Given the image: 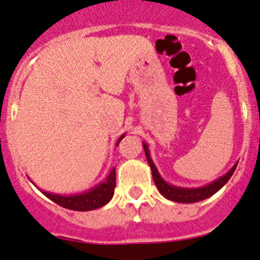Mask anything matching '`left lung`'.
Here are the masks:
<instances>
[{
    "mask_svg": "<svg viewBox=\"0 0 260 260\" xmlns=\"http://www.w3.org/2000/svg\"><path fill=\"white\" fill-rule=\"evenodd\" d=\"M144 150H145L146 158H147L148 165H150L151 171H152V177L157 189H158L159 193H161L166 199L176 201V203L190 204V203H198V201H201L204 199H208V198H210L211 195H214L216 191L220 190V189L222 188L227 182H229L230 178L232 177L233 172H235L236 167H237V163H236V165L233 166V167L230 169L224 176L220 177L218 179L214 180V182L210 183V184L205 186H200V188H180V186L168 184V183H166L165 180L162 179V177L159 176L158 171H157L156 166H154L152 159H151L150 152H148V147L145 142H144Z\"/></svg>",
    "mask_w": 260,
    "mask_h": 260,
    "instance_id": "1",
    "label": "left lung"
}]
</instances>
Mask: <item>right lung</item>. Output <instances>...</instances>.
I'll use <instances>...</instances> for the list:
<instances>
[{
  "label": "right lung",
  "mask_w": 260,
  "mask_h": 260,
  "mask_svg": "<svg viewBox=\"0 0 260 260\" xmlns=\"http://www.w3.org/2000/svg\"><path fill=\"white\" fill-rule=\"evenodd\" d=\"M125 135H121L120 139L118 140V144L121 141ZM115 168H112L110 173L101 184L95 185L91 190L84 191L81 194L75 195H60L54 193H48V191L42 190V193L46 198L56 203L57 205L62 208L75 210V211H89V210L99 209L104 206L110 201V199L114 195L115 189Z\"/></svg>",
  "instance_id": "obj_1"
}]
</instances>
